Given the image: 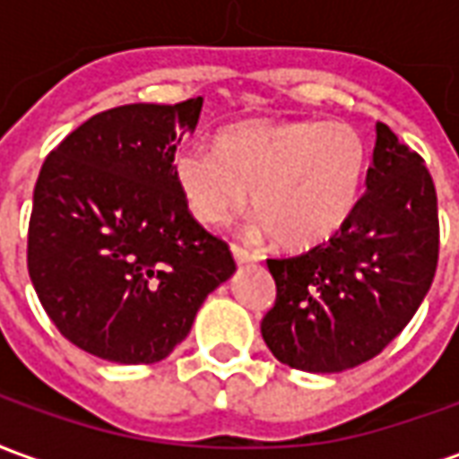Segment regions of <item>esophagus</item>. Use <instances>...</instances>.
I'll list each match as a JSON object with an SVG mask.
<instances>
[{
    "mask_svg": "<svg viewBox=\"0 0 459 459\" xmlns=\"http://www.w3.org/2000/svg\"><path fill=\"white\" fill-rule=\"evenodd\" d=\"M233 260L238 263V265H246V263H253L255 260V255H250L248 250L246 248H240V246H233Z\"/></svg>",
    "mask_w": 459,
    "mask_h": 459,
    "instance_id": "obj_1",
    "label": "esophagus"
}]
</instances>
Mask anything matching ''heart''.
<instances>
[{
	"label": "heart",
	"instance_id": "heart-1",
	"mask_svg": "<svg viewBox=\"0 0 459 459\" xmlns=\"http://www.w3.org/2000/svg\"><path fill=\"white\" fill-rule=\"evenodd\" d=\"M186 209L206 226L238 213L250 191L255 226L280 246L315 248L356 211L366 150L346 122L246 120L216 134L213 152L184 147L171 161Z\"/></svg>",
	"mask_w": 459,
	"mask_h": 459
}]
</instances>
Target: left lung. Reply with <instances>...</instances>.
<instances>
[{"instance_id":"1","label":"left lung","mask_w":459,"mask_h":459,"mask_svg":"<svg viewBox=\"0 0 459 459\" xmlns=\"http://www.w3.org/2000/svg\"><path fill=\"white\" fill-rule=\"evenodd\" d=\"M437 196L425 161L376 122L366 194L329 243L268 260L278 298L260 332L273 356L337 374L381 354L413 319L437 268Z\"/></svg>"}]
</instances>
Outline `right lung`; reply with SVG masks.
<instances>
[{
  "instance_id": "right-lung-1",
  "label": "right lung",
  "mask_w": 459,
  "mask_h": 459,
  "mask_svg": "<svg viewBox=\"0 0 459 459\" xmlns=\"http://www.w3.org/2000/svg\"><path fill=\"white\" fill-rule=\"evenodd\" d=\"M204 98L120 105L46 157L29 221V278L68 342L115 364H154L236 273L174 181L181 134Z\"/></svg>"
}]
</instances>
